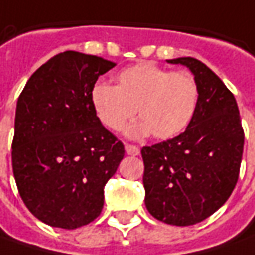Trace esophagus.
I'll list each match as a JSON object with an SVG mask.
<instances>
[{
	"instance_id": "obj_1",
	"label": "esophagus",
	"mask_w": 255,
	"mask_h": 255,
	"mask_svg": "<svg viewBox=\"0 0 255 255\" xmlns=\"http://www.w3.org/2000/svg\"><path fill=\"white\" fill-rule=\"evenodd\" d=\"M126 152H127L128 155L136 156V155H139V153H141V149H139L138 146H135V145H131V143H126Z\"/></svg>"
}]
</instances>
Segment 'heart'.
I'll use <instances>...</instances> for the list:
<instances>
[{
  "label": "heart",
  "instance_id": "b5f03b06",
  "mask_svg": "<svg viewBox=\"0 0 255 255\" xmlns=\"http://www.w3.org/2000/svg\"><path fill=\"white\" fill-rule=\"evenodd\" d=\"M99 120L112 131H120L136 113L142 120L127 129L132 138L153 134L171 139L184 132L198 109L200 89L193 74L170 71L152 62L121 69L116 86L98 82L91 91Z\"/></svg>",
  "mask_w": 255,
  "mask_h": 255
}]
</instances>
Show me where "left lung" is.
<instances>
[{
	"label": "left lung",
	"mask_w": 255,
	"mask_h": 255,
	"mask_svg": "<svg viewBox=\"0 0 255 255\" xmlns=\"http://www.w3.org/2000/svg\"><path fill=\"white\" fill-rule=\"evenodd\" d=\"M167 62L193 72L200 102L184 132L141 149L145 205L157 221L190 226L216 212L235 190L244 131L233 93L204 62L191 57Z\"/></svg>",
	"instance_id": "left-lung-1"
}]
</instances>
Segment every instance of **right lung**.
Returning <instances> with one entry per match:
<instances>
[{"instance_id": "add662e5", "label": "right lung", "mask_w": 255, "mask_h": 255, "mask_svg": "<svg viewBox=\"0 0 255 255\" xmlns=\"http://www.w3.org/2000/svg\"><path fill=\"white\" fill-rule=\"evenodd\" d=\"M116 65L96 55L64 51L50 58L19 95L12 170L19 195L39 221L77 229L98 218L105 186L124 145L100 123L91 91Z\"/></svg>"}]
</instances>
